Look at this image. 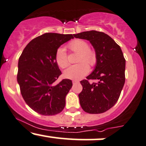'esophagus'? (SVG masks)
Listing matches in <instances>:
<instances>
[{"instance_id": "1", "label": "esophagus", "mask_w": 146, "mask_h": 146, "mask_svg": "<svg viewBox=\"0 0 146 146\" xmlns=\"http://www.w3.org/2000/svg\"><path fill=\"white\" fill-rule=\"evenodd\" d=\"M78 83V80H73V81H72L73 84H76V83Z\"/></svg>"}]
</instances>
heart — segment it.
<instances>
[{
    "label": "heart",
    "instance_id": "obj_1",
    "mask_svg": "<svg viewBox=\"0 0 146 146\" xmlns=\"http://www.w3.org/2000/svg\"><path fill=\"white\" fill-rule=\"evenodd\" d=\"M68 48L74 52L79 53L77 63L71 66L65 70L63 75L65 78L71 80H79L89 72V66L93 67L96 64V53L93 49L89 48L88 44L82 39H75L72 41L68 45ZM56 64L61 68H66L69 66L68 56L63 48L56 50L54 56ZM87 64H88L87 65Z\"/></svg>",
    "mask_w": 146,
    "mask_h": 146
}]
</instances>
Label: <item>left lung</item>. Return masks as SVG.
<instances>
[{
  "mask_svg": "<svg viewBox=\"0 0 146 146\" xmlns=\"http://www.w3.org/2000/svg\"><path fill=\"white\" fill-rule=\"evenodd\" d=\"M76 38L89 40L95 49L97 63L94 72L80 82V104L86 113L99 114L115 104L125 83L126 60L120 46L103 32L90 31L74 34ZM90 80H99L90 84Z\"/></svg>",
  "mask_w": 146,
  "mask_h": 146,
  "instance_id": "8db88e82",
  "label": "left lung"
}]
</instances>
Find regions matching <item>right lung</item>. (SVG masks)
Listing matches in <instances>:
<instances>
[{"instance_id":"obj_1","label":"right lung","mask_w":146,"mask_h":146,"mask_svg":"<svg viewBox=\"0 0 146 146\" xmlns=\"http://www.w3.org/2000/svg\"><path fill=\"white\" fill-rule=\"evenodd\" d=\"M73 35L46 33L27 44L18 61L17 80L29 107L42 115L61 113L72 86L70 79L56 83L61 74L54 56L59 47Z\"/></svg>"}]
</instances>
